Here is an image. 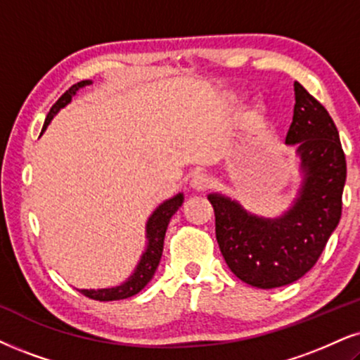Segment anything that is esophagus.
I'll use <instances>...</instances> for the list:
<instances>
[{
	"label": "esophagus",
	"mask_w": 360,
	"mask_h": 360,
	"mask_svg": "<svg viewBox=\"0 0 360 360\" xmlns=\"http://www.w3.org/2000/svg\"><path fill=\"white\" fill-rule=\"evenodd\" d=\"M208 185H210V180H208L205 173H195L192 176V187L197 190V192H205Z\"/></svg>",
	"instance_id": "esophagus-1"
}]
</instances>
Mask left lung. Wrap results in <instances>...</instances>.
<instances>
[{
    "label": "left lung",
    "instance_id": "1",
    "mask_svg": "<svg viewBox=\"0 0 360 360\" xmlns=\"http://www.w3.org/2000/svg\"><path fill=\"white\" fill-rule=\"evenodd\" d=\"M285 141L297 145L305 172L295 205L281 219L248 215L221 195H208L215 233L229 269L242 282L275 288L299 281L317 264L342 215L347 175L339 131L329 112L299 82Z\"/></svg>",
    "mask_w": 360,
    "mask_h": 360
}]
</instances>
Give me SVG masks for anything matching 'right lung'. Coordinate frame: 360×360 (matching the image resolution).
<instances>
[{
    "mask_svg": "<svg viewBox=\"0 0 360 360\" xmlns=\"http://www.w3.org/2000/svg\"><path fill=\"white\" fill-rule=\"evenodd\" d=\"M91 82H79L77 85L70 86L63 95L58 98L55 105L51 106L50 113H48L46 120H44L43 130L48 127V123L51 122L53 115H55L58 110L63 108L66 103H70L72 96L77 93L79 88L90 85ZM184 202V195L179 193L176 197H173L172 200H167L162 203L157 210L153 212V215L148 219V224H146V237H148V247H146L143 257H141L140 264L136 265L135 274L131 275L130 278L122 285L113 287V288H101V290H79L83 295L88 297V299L100 300V302H110V300H120V299H128V297L139 294V292L143 288L146 283L152 281L155 270L158 267V262L162 259V250H163V238H165V232L168 227V221L175 212L179 210V207Z\"/></svg>",
    "mask_w": 360,
    "mask_h": 360,
    "instance_id": "obj_1",
    "label": "right lung"
}]
</instances>
